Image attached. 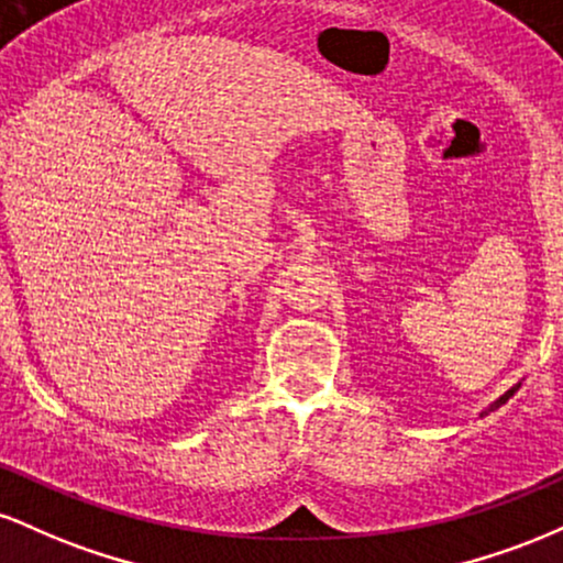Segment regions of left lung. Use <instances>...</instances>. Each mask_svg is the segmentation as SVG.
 <instances>
[{
    "label": "left lung",
    "instance_id": "8db88e82",
    "mask_svg": "<svg viewBox=\"0 0 563 563\" xmlns=\"http://www.w3.org/2000/svg\"><path fill=\"white\" fill-rule=\"evenodd\" d=\"M519 386H521V384H519ZM519 386H510V389H508L506 394H503V397H497V399H495V402L487 407V410H482V412H479V418H484V416H487V412H493V410H495V407L506 405V402H508V397H514V394H516V389H519Z\"/></svg>",
    "mask_w": 563,
    "mask_h": 563
}]
</instances>
